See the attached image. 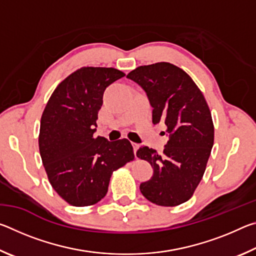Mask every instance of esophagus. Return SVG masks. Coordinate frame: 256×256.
Returning <instances> with one entry per match:
<instances>
[{"label":"esophagus","instance_id":"34e87169","mask_svg":"<svg viewBox=\"0 0 256 256\" xmlns=\"http://www.w3.org/2000/svg\"><path fill=\"white\" fill-rule=\"evenodd\" d=\"M132 146H133V150H134V154H136V151H138V149L140 148V144H132Z\"/></svg>","mask_w":256,"mask_h":256}]
</instances>
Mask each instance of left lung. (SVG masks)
<instances>
[{
    "instance_id": "obj_1",
    "label": "left lung",
    "mask_w": 256,
    "mask_h": 256,
    "mask_svg": "<svg viewBox=\"0 0 256 256\" xmlns=\"http://www.w3.org/2000/svg\"><path fill=\"white\" fill-rule=\"evenodd\" d=\"M126 78L144 90L152 123H164L170 138L162 154L149 146L138 150L154 168L152 177L140 184L141 193L157 206L182 204L201 182L214 146L209 106L192 78L170 63L138 66Z\"/></svg>"
}]
</instances>
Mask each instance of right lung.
<instances>
[{
	"instance_id": "add662e5",
	"label": "right lung",
	"mask_w": 256,
	"mask_h": 256,
	"mask_svg": "<svg viewBox=\"0 0 256 256\" xmlns=\"http://www.w3.org/2000/svg\"><path fill=\"white\" fill-rule=\"evenodd\" d=\"M125 74L112 68H81L58 86L40 120V151L50 183L74 206L106 196L112 172L134 159L128 138H94L108 86Z\"/></svg>"
}]
</instances>
